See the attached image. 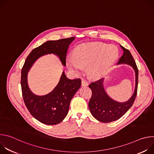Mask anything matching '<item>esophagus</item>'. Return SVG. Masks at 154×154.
Wrapping results in <instances>:
<instances>
[{
    "label": "esophagus",
    "mask_w": 154,
    "mask_h": 154,
    "mask_svg": "<svg viewBox=\"0 0 154 154\" xmlns=\"http://www.w3.org/2000/svg\"><path fill=\"white\" fill-rule=\"evenodd\" d=\"M82 85L83 86H86L88 85V82H87L86 80H82Z\"/></svg>",
    "instance_id": "esophagus-1"
}]
</instances>
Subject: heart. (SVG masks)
<instances>
[{"mask_svg": "<svg viewBox=\"0 0 154 154\" xmlns=\"http://www.w3.org/2000/svg\"><path fill=\"white\" fill-rule=\"evenodd\" d=\"M118 56L116 46L103 42L84 43L76 48L74 58H69L68 66L70 70L79 74L83 68L88 66L90 74L93 77L103 74L115 62Z\"/></svg>", "mask_w": 154, "mask_h": 154, "instance_id": "obj_1", "label": "heart"}]
</instances>
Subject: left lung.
<instances>
[{"label":"left lung","mask_w":154,"mask_h":154,"mask_svg":"<svg viewBox=\"0 0 154 154\" xmlns=\"http://www.w3.org/2000/svg\"><path fill=\"white\" fill-rule=\"evenodd\" d=\"M123 55L118 64H126L132 67L135 72V88L133 95L125 102H119L109 97L103 86L105 79L91 82L89 87L92 91V96L88 106L93 116L102 122H110L121 118L132 106L137 94L138 83V70L136 63L130 51L120 45Z\"/></svg>","instance_id":"8db88e82"}]
</instances>
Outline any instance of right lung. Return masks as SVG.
<instances>
[{"mask_svg":"<svg viewBox=\"0 0 154 154\" xmlns=\"http://www.w3.org/2000/svg\"><path fill=\"white\" fill-rule=\"evenodd\" d=\"M74 39L75 37H71L43 43L30 53L22 69L20 85L24 103L30 114L42 124H58L66 118L71 100L81 86V80L69 79L63 71L54 89L49 94L38 96L29 88L28 72L39 58L51 54L56 55L65 66L67 50Z\"/></svg>","mask_w":154,"mask_h":154,"instance_id":"1","label":"right lung"}]
</instances>
